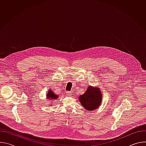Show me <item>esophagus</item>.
<instances>
[{"mask_svg": "<svg viewBox=\"0 0 146 146\" xmlns=\"http://www.w3.org/2000/svg\"><path fill=\"white\" fill-rule=\"evenodd\" d=\"M66 94H67V95L70 96V95H72V92H70V91H68V92H66Z\"/></svg>", "mask_w": 146, "mask_h": 146, "instance_id": "obj_1", "label": "esophagus"}]
</instances>
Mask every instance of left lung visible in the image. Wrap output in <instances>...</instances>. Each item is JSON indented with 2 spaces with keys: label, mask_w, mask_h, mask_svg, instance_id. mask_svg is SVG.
Listing matches in <instances>:
<instances>
[{
  "label": "left lung",
  "mask_w": 146,
  "mask_h": 146,
  "mask_svg": "<svg viewBox=\"0 0 146 146\" xmlns=\"http://www.w3.org/2000/svg\"><path fill=\"white\" fill-rule=\"evenodd\" d=\"M78 99L85 109L93 111L100 106L102 100V94L99 87L89 86L84 94L79 96Z\"/></svg>",
  "instance_id": "8db88e82"
}]
</instances>
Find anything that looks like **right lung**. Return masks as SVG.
Returning <instances> with one entry per match:
<instances>
[{
  "mask_svg": "<svg viewBox=\"0 0 146 146\" xmlns=\"http://www.w3.org/2000/svg\"><path fill=\"white\" fill-rule=\"evenodd\" d=\"M47 96V99L48 100H50L51 102L52 100H55V99H57L59 97L58 95H57L56 94H55L52 90H49L48 91V93L46 95Z\"/></svg>",
  "mask_w": 146,
  "mask_h": 146,
  "instance_id": "1",
  "label": "right lung"
}]
</instances>
